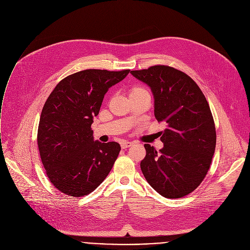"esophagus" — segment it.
Here are the masks:
<instances>
[{
	"mask_svg": "<svg viewBox=\"0 0 250 250\" xmlns=\"http://www.w3.org/2000/svg\"><path fill=\"white\" fill-rule=\"evenodd\" d=\"M133 146V143H132V142H127V141L121 142V147H122V148H127V147H129V146Z\"/></svg>",
	"mask_w": 250,
	"mask_h": 250,
	"instance_id": "esophagus-1",
	"label": "esophagus"
}]
</instances>
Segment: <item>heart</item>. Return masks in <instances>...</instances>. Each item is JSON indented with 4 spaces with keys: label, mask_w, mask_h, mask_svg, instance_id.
I'll use <instances>...</instances> for the list:
<instances>
[{
    "label": "heart",
    "mask_w": 250,
    "mask_h": 250,
    "mask_svg": "<svg viewBox=\"0 0 250 250\" xmlns=\"http://www.w3.org/2000/svg\"><path fill=\"white\" fill-rule=\"evenodd\" d=\"M143 90H145L144 88H142V87H140V86H134V87H132L131 89H130V95H132V94H136V93H139V92H141V91H143Z\"/></svg>",
    "instance_id": "b5f03b06"
}]
</instances>
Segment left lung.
Returning <instances> with one entry per match:
<instances>
[{
  "instance_id": "1",
  "label": "left lung",
  "mask_w": 250,
  "mask_h": 250,
  "mask_svg": "<svg viewBox=\"0 0 250 250\" xmlns=\"http://www.w3.org/2000/svg\"><path fill=\"white\" fill-rule=\"evenodd\" d=\"M131 74L151 87L156 119L167 126L159 152L144 145L142 172L162 196L184 197L203 181L215 153L216 128L209 104L198 84L172 67L156 65Z\"/></svg>"
}]
</instances>
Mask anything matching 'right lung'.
I'll return each instance as SVG.
<instances>
[{
	"mask_svg": "<svg viewBox=\"0 0 250 250\" xmlns=\"http://www.w3.org/2000/svg\"><path fill=\"white\" fill-rule=\"evenodd\" d=\"M129 72L83 70L63 79L48 96L37 145L49 180L66 195L89 194L110 172L121 146L94 141L91 124L108 88Z\"/></svg>",
	"mask_w": 250,
	"mask_h": 250,
	"instance_id": "add662e5",
	"label": "right lung"
}]
</instances>
